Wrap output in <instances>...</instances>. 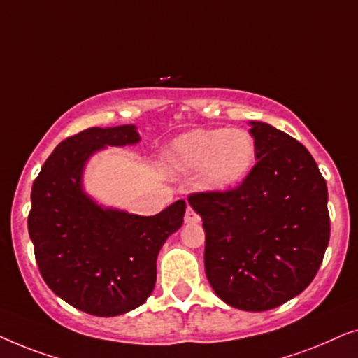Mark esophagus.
<instances>
[{"mask_svg":"<svg viewBox=\"0 0 358 358\" xmlns=\"http://www.w3.org/2000/svg\"><path fill=\"white\" fill-rule=\"evenodd\" d=\"M184 222H185V223H199V222H200V217H199V213H195L192 208L187 207V210H185V217H184Z\"/></svg>","mask_w":358,"mask_h":358,"instance_id":"34e87169","label":"esophagus"}]
</instances>
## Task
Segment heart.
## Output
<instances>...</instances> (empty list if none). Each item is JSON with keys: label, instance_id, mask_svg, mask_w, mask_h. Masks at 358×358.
Returning <instances> with one entry per match:
<instances>
[{"label": "heart", "instance_id": "heart-1", "mask_svg": "<svg viewBox=\"0 0 358 358\" xmlns=\"http://www.w3.org/2000/svg\"><path fill=\"white\" fill-rule=\"evenodd\" d=\"M256 159V143L241 129H195L179 135L164 150L166 169L173 174L199 173V187L223 192L238 185Z\"/></svg>", "mask_w": 358, "mask_h": 358}]
</instances>
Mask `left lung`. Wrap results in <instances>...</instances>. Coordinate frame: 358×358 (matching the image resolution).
<instances>
[{
    "label": "left lung",
    "instance_id": "obj_1",
    "mask_svg": "<svg viewBox=\"0 0 358 358\" xmlns=\"http://www.w3.org/2000/svg\"><path fill=\"white\" fill-rule=\"evenodd\" d=\"M257 163L234 189L195 192L203 222L205 273L227 305L267 311L315 278L331 234L327 185L300 141L251 122Z\"/></svg>",
    "mask_w": 358,
    "mask_h": 358
}]
</instances>
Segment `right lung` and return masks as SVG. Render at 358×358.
Returning <instances> with one entry per match:
<instances>
[{"label":"right lung","instance_id":"1","mask_svg":"<svg viewBox=\"0 0 358 358\" xmlns=\"http://www.w3.org/2000/svg\"><path fill=\"white\" fill-rule=\"evenodd\" d=\"M138 141L135 125L83 130L53 150L32 184L27 227L41 275L55 295L92 316L143 305L155 288L159 249L184 222V200L140 217L102 208L83 192L92 153Z\"/></svg>","mask_w":358,"mask_h":358}]
</instances>
